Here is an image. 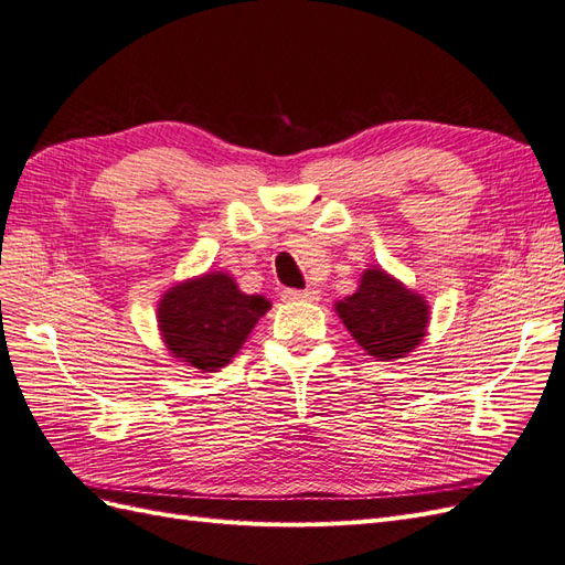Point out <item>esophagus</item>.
Wrapping results in <instances>:
<instances>
[{
	"label": "esophagus",
	"instance_id": "1",
	"mask_svg": "<svg viewBox=\"0 0 565 565\" xmlns=\"http://www.w3.org/2000/svg\"><path fill=\"white\" fill-rule=\"evenodd\" d=\"M282 299L285 301H318L320 295H318V289H285Z\"/></svg>",
	"mask_w": 565,
	"mask_h": 565
}]
</instances>
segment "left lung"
Returning a JSON list of instances; mask_svg holds the SVG:
<instances>
[{
	"label": "left lung",
	"instance_id": "left-lung-1",
	"mask_svg": "<svg viewBox=\"0 0 565 565\" xmlns=\"http://www.w3.org/2000/svg\"><path fill=\"white\" fill-rule=\"evenodd\" d=\"M334 311L358 347L384 363L413 353L431 320L429 301L382 266L365 268L355 292L337 301Z\"/></svg>",
	"mask_w": 565,
	"mask_h": 565
}]
</instances>
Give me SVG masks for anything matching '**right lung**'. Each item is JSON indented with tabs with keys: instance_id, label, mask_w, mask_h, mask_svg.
Returning a JSON list of instances; mask_svg holds the SVG:
<instances>
[{
	"instance_id": "add662e5",
	"label": "right lung",
	"mask_w": 565,
	"mask_h": 565,
	"mask_svg": "<svg viewBox=\"0 0 565 565\" xmlns=\"http://www.w3.org/2000/svg\"><path fill=\"white\" fill-rule=\"evenodd\" d=\"M270 309L262 295H245L231 273L207 270L169 287L158 303V330L169 355L200 372L226 367Z\"/></svg>"
}]
</instances>
